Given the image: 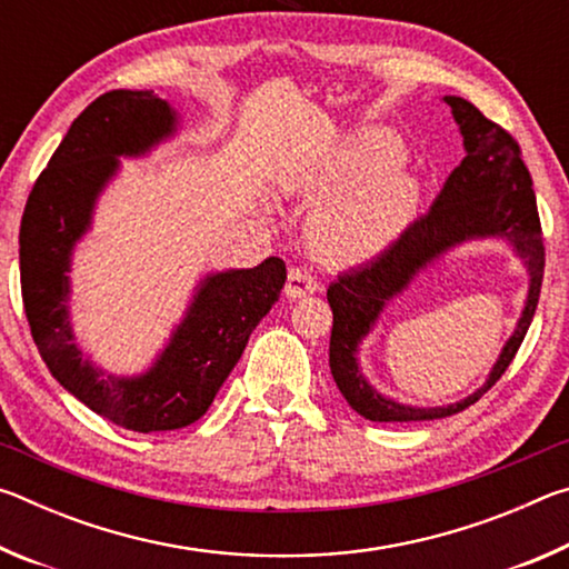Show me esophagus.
I'll return each instance as SVG.
<instances>
[{
  "label": "esophagus",
  "mask_w": 569,
  "mask_h": 569,
  "mask_svg": "<svg viewBox=\"0 0 569 569\" xmlns=\"http://www.w3.org/2000/svg\"><path fill=\"white\" fill-rule=\"evenodd\" d=\"M319 291V281L316 276L303 266H296L288 271V283H286V296L288 298H301L308 293Z\"/></svg>",
  "instance_id": "34e87169"
}]
</instances>
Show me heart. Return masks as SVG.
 Instances as JSON below:
<instances>
[{"mask_svg": "<svg viewBox=\"0 0 569 569\" xmlns=\"http://www.w3.org/2000/svg\"><path fill=\"white\" fill-rule=\"evenodd\" d=\"M403 146L389 132L363 130L319 170L293 172L291 196L326 200L313 210L308 236L326 263H356L397 238L419 203V186L397 168Z\"/></svg>", "mask_w": 569, "mask_h": 569, "instance_id": "heart-1", "label": "heart"}]
</instances>
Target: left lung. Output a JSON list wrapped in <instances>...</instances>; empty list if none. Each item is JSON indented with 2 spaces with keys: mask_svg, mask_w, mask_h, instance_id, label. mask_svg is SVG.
<instances>
[{
  "mask_svg": "<svg viewBox=\"0 0 569 569\" xmlns=\"http://www.w3.org/2000/svg\"><path fill=\"white\" fill-rule=\"evenodd\" d=\"M445 102L465 138L467 156L451 170L445 188L427 213L401 230L397 240L369 263L341 273L329 286L333 329L329 343L331 373L343 399L369 421H427L465 411L502 379L507 366L522 346L537 311L545 276V238L539 226L532 178L517 140L497 122L487 120L475 104L449 94ZM471 237H505L526 258L530 291L516 333L500 355L485 388L449 408L419 410L381 398L362 379L355 351L376 322L387 300L400 292L420 268L445 249Z\"/></svg>",
  "mask_w": 569,
  "mask_h": 569,
  "instance_id": "1",
  "label": "left lung"
}]
</instances>
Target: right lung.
<instances>
[{
  "label": "right lung",
  "instance_id": "obj_1",
  "mask_svg": "<svg viewBox=\"0 0 569 569\" xmlns=\"http://www.w3.org/2000/svg\"><path fill=\"white\" fill-rule=\"evenodd\" d=\"M176 124V112L152 90L100 94L40 172L19 226L24 313L47 369L84 407L140 435L182 429L203 417L286 283V263L276 256L256 268L208 276L166 351L142 377H104L82 359L67 319L72 248L120 168L118 156H142L170 138Z\"/></svg>",
  "mask_w": 569,
  "mask_h": 569
}]
</instances>
